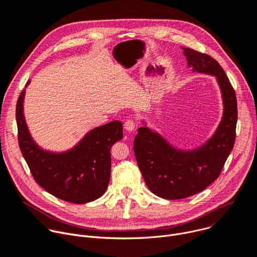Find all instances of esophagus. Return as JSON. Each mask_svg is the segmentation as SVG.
<instances>
[{
	"label": "esophagus",
	"instance_id": "1",
	"mask_svg": "<svg viewBox=\"0 0 257 257\" xmlns=\"http://www.w3.org/2000/svg\"><path fill=\"white\" fill-rule=\"evenodd\" d=\"M136 121L134 119H127L125 122H124V128L125 131L127 132H134L136 130Z\"/></svg>",
	"mask_w": 257,
	"mask_h": 257
}]
</instances>
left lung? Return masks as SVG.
<instances>
[{
  "mask_svg": "<svg viewBox=\"0 0 257 257\" xmlns=\"http://www.w3.org/2000/svg\"><path fill=\"white\" fill-rule=\"evenodd\" d=\"M183 50L193 71L216 77L222 94L223 116L204 146L187 152L175 149L146 126L138 130L134 152L142 176L152 193L169 200L201 192L219 177L235 144L238 118L235 90L217 61L193 49Z\"/></svg>",
  "mask_w": 257,
  "mask_h": 257,
  "instance_id": "left-lung-1",
  "label": "left lung"
}]
</instances>
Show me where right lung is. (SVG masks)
Instances as JSON below:
<instances>
[{"instance_id":"add662e5","label":"right lung","mask_w":257,"mask_h":257,"mask_svg":"<svg viewBox=\"0 0 257 257\" xmlns=\"http://www.w3.org/2000/svg\"><path fill=\"white\" fill-rule=\"evenodd\" d=\"M24 93L22 90L16 104L18 144L35 181L53 196L75 204L101 197L110 180V149L122 139V123L111 121L92 130L70 151H45L28 133L23 116Z\"/></svg>"}]
</instances>
